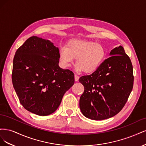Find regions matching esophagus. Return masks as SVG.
Returning a JSON list of instances; mask_svg holds the SVG:
<instances>
[{
  "label": "esophagus",
  "mask_w": 146,
  "mask_h": 146,
  "mask_svg": "<svg viewBox=\"0 0 146 146\" xmlns=\"http://www.w3.org/2000/svg\"><path fill=\"white\" fill-rule=\"evenodd\" d=\"M74 78H75V81L77 82L78 80V79H79V76H78L77 75H75Z\"/></svg>",
  "instance_id": "esophagus-1"
}]
</instances>
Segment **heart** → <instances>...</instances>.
Masks as SVG:
<instances>
[{"instance_id": "1", "label": "heart", "mask_w": 146, "mask_h": 146, "mask_svg": "<svg viewBox=\"0 0 146 146\" xmlns=\"http://www.w3.org/2000/svg\"><path fill=\"white\" fill-rule=\"evenodd\" d=\"M60 60L64 67H69L76 58V70L86 74L94 72L104 63L107 55L105 47L101 44L82 39H71L66 47H61Z\"/></svg>"}]
</instances>
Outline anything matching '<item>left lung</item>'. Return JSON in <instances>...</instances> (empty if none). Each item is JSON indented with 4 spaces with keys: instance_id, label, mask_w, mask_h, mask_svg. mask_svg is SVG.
<instances>
[{
    "instance_id": "1",
    "label": "left lung",
    "mask_w": 146,
    "mask_h": 146,
    "mask_svg": "<svg viewBox=\"0 0 146 146\" xmlns=\"http://www.w3.org/2000/svg\"><path fill=\"white\" fill-rule=\"evenodd\" d=\"M110 56L94 72L79 78L85 88L80 108L84 116L92 120L115 116L124 107L133 89V66L123 47L113 48Z\"/></svg>"
}]
</instances>
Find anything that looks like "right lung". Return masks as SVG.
<instances>
[{
    "label": "right lung",
    "instance_id": "1",
    "mask_svg": "<svg viewBox=\"0 0 146 146\" xmlns=\"http://www.w3.org/2000/svg\"><path fill=\"white\" fill-rule=\"evenodd\" d=\"M59 49L47 39L32 36L15 53L12 82L21 104L39 116L54 113L74 74L59 67Z\"/></svg>",
    "mask_w": 146,
    "mask_h": 146
}]
</instances>
